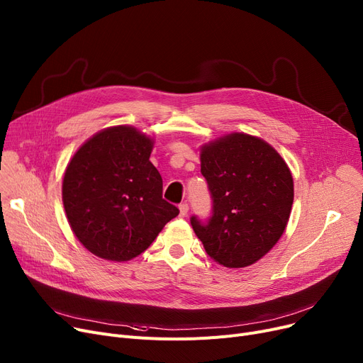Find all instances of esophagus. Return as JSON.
Here are the masks:
<instances>
[{
	"label": "esophagus",
	"mask_w": 363,
	"mask_h": 363,
	"mask_svg": "<svg viewBox=\"0 0 363 363\" xmlns=\"http://www.w3.org/2000/svg\"><path fill=\"white\" fill-rule=\"evenodd\" d=\"M186 215H188V204L182 203V204H179V216L185 218Z\"/></svg>",
	"instance_id": "obj_1"
}]
</instances>
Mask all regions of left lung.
I'll return each mask as SVG.
<instances>
[{
	"label": "left lung",
	"mask_w": 363,
	"mask_h": 363,
	"mask_svg": "<svg viewBox=\"0 0 363 363\" xmlns=\"http://www.w3.org/2000/svg\"><path fill=\"white\" fill-rule=\"evenodd\" d=\"M213 215L191 225L206 253L225 268H245L272 250L294 200L290 167L259 137L233 132L200 147Z\"/></svg>",
	"instance_id": "left-lung-1"
}]
</instances>
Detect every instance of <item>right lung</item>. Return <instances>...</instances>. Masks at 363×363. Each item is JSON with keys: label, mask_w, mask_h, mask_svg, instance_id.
<instances>
[{"label": "right lung", "mask_w": 363, "mask_h": 363, "mask_svg": "<svg viewBox=\"0 0 363 363\" xmlns=\"http://www.w3.org/2000/svg\"><path fill=\"white\" fill-rule=\"evenodd\" d=\"M155 140L129 125L86 140L63 177V204L74 237L88 252L128 262L145 252L179 211L162 197L163 181L150 162Z\"/></svg>", "instance_id": "obj_1"}]
</instances>
